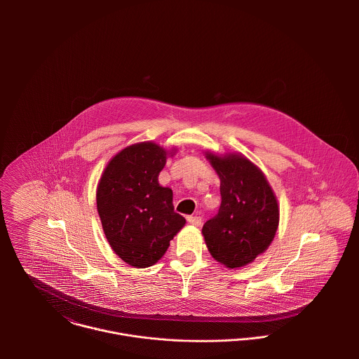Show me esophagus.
Instances as JSON below:
<instances>
[{"mask_svg":"<svg viewBox=\"0 0 359 359\" xmlns=\"http://www.w3.org/2000/svg\"><path fill=\"white\" fill-rule=\"evenodd\" d=\"M188 222L194 226H201L202 225V217H198V215H191L188 217Z\"/></svg>","mask_w":359,"mask_h":359,"instance_id":"obj_1","label":"esophagus"}]
</instances>
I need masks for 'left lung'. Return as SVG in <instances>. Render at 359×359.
Listing matches in <instances>:
<instances>
[{
  "label": "left lung",
  "mask_w": 359,
  "mask_h": 359,
  "mask_svg": "<svg viewBox=\"0 0 359 359\" xmlns=\"http://www.w3.org/2000/svg\"><path fill=\"white\" fill-rule=\"evenodd\" d=\"M219 177L221 205L202 233L214 259L241 268L264 253L279 225L276 196L262 171L243 154L207 152Z\"/></svg>",
  "instance_id": "obj_1"
}]
</instances>
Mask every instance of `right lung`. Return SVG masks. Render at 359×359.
Segmentation results:
<instances>
[{
  "instance_id": "obj_1",
  "label": "right lung",
  "mask_w": 359,
  "mask_h": 359,
  "mask_svg": "<svg viewBox=\"0 0 359 359\" xmlns=\"http://www.w3.org/2000/svg\"><path fill=\"white\" fill-rule=\"evenodd\" d=\"M168 154L154 142L127 147L111 157L98 184L104 236L113 252L135 268L156 264L185 225L174 211L172 191L157 181Z\"/></svg>"
}]
</instances>
